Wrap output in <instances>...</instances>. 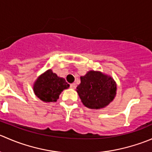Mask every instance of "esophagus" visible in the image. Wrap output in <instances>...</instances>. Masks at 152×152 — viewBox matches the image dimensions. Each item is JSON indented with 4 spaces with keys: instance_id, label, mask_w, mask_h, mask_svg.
Masks as SVG:
<instances>
[{
    "instance_id": "1",
    "label": "esophagus",
    "mask_w": 152,
    "mask_h": 152,
    "mask_svg": "<svg viewBox=\"0 0 152 152\" xmlns=\"http://www.w3.org/2000/svg\"><path fill=\"white\" fill-rule=\"evenodd\" d=\"M70 88H71V89H75V88H76V84H75V83L70 84Z\"/></svg>"
}]
</instances>
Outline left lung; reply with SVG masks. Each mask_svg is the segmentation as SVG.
Masks as SVG:
<instances>
[{
    "label": "left lung",
    "mask_w": 152,
    "mask_h": 152,
    "mask_svg": "<svg viewBox=\"0 0 152 152\" xmlns=\"http://www.w3.org/2000/svg\"><path fill=\"white\" fill-rule=\"evenodd\" d=\"M80 79L81 83L76 87V91L85 107L96 110L103 108L114 99L116 84L111 77L90 70Z\"/></svg>",
    "instance_id": "1"
}]
</instances>
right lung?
Masks as SVG:
<instances>
[{
  "instance_id": "1",
  "label": "right lung",
  "mask_w": 152,
  "mask_h": 152,
  "mask_svg": "<svg viewBox=\"0 0 152 152\" xmlns=\"http://www.w3.org/2000/svg\"><path fill=\"white\" fill-rule=\"evenodd\" d=\"M69 86L65 79L58 77L51 70H48L37 79L34 92L43 102H56L62 90L68 88Z\"/></svg>"
}]
</instances>
